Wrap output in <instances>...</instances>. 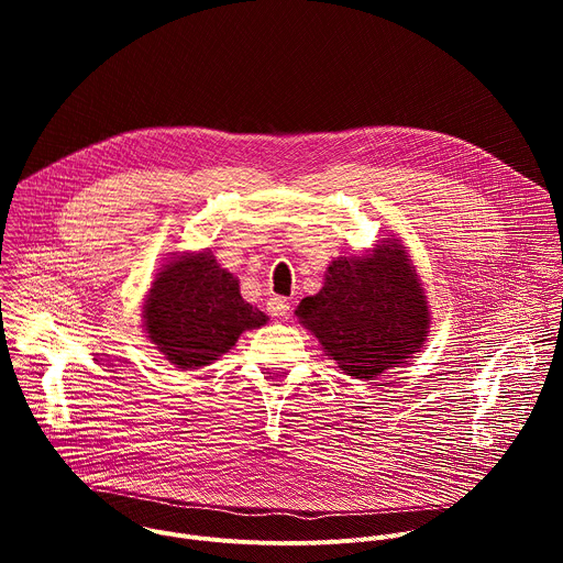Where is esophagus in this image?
I'll list each match as a JSON object with an SVG mask.
<instances>
[{
  "instance_id": "esophagus-1",
  "label": "esophagus",
  "mask_w": 563,
  "mask_h": 563,
  "mask_svg": "<svg viewBox=\"0 0 563 563\" xmlns=\"http://www.w3.org/2000/svg\"><path fill=\"white\" fill-rule=\"evenodd\" d=\"M267 311L276 318L287 316L289 313V300L283 298V296H272V298H267Z\"/></svg>"
}]
</instances>
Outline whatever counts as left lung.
I'll return each mask as SVG.
<instances>
[{"label":"left lung","mask_w":563,"mask_h":563,"mask_svg":"<svg viewBox=\"0 0 563 563\" xmlns=\"http://www.w3.org/2000/svg\"><path fill=\"white\" fill-rule=\"evenodd\" d=\"M296 316L328 356L361 380L408 363L430 328L421 283L398 240H385L363 258L334 261L325 287L302 298Z\"/></svg>","instance_id":"left-lung-1"}]
</instances>
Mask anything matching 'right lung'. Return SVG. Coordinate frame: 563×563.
<instances>
[{
    "label": "right lung",
    "mask_w": 563,
    "mask_h": 563,
    "mask_svg": "<svg viewBox=\"0 0 563 563\" xmlns=\"http://www.w3.org/2000/svg\"><path fill=\"white\" fill-rule=\"evenodd\" d=\"M267 323L243 300L233 274L211 252L172 261L157 274L144 302V328L169 363L202 367L229 352L238 336Z\"/></svg>",
    "instance_id": "1"
}]
</instances>
